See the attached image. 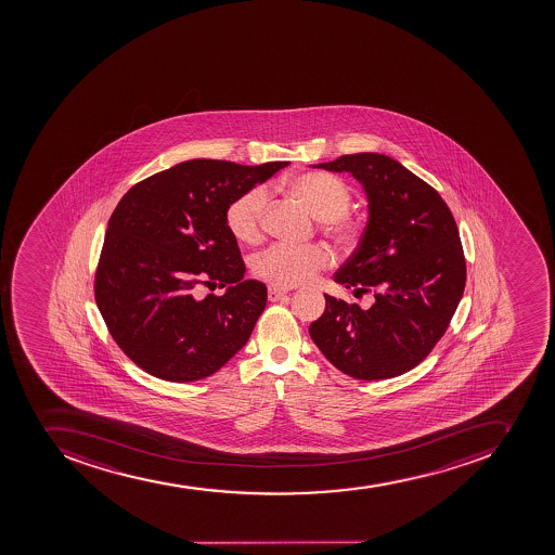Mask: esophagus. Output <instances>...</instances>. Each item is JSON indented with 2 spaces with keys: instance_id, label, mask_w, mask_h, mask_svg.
I'll use <instances>...</instances> for the list:
<instances>
[{
  "instance_id": "34e87169",
  "label": "esophagus",
  "mask_w": 555,
  "mask_h": 555,
  "mask_svg": "<svg viewBox=\"0 0 555 555\" xmlns=\"http://www.w3.org/2000/svg\"><path fill=\"white\" fill-rule=\"evenodd\" d=\"M285 296H287V291L282 289V287H276V285L268 287V298H270V301H279V299L285 298Z\"/></svg>"
}]
</instances>
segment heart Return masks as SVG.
Returning a JSON list of instances; mask_svg holds the SVG:
<instances>
[{
  "label": "heart",
  "instance_id": "b5f03b06",
  "mask_svg": "<svg viewBox=\"0 0 555 555\" xmlns=\"http://www.w3.org/2000/svg\"><path fill=\"white\" fill-rule=\"evenodd\" d=\"M291 195L298 198L315 218L324 220L326 232L339 243H351L359 232V223L349 215L351 188L340 177L326 172H307L287 182ZM268 207L266 188H251L241 193L227 207L229 231L243 243H257L262 236V221ZM330 264V251L324 246L296 248L275 245L254 260V273L280 287L307 284Z\"/></svg>",
  "mask_w": 555,
  "mask_h": 555
}]
</instances>
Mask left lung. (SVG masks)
<instances>
[{"instance_id":"8db88e82","label":"left lung","mask_w":555,"mask_h":555,"mask_svg":"<svg viewBox=\"0 0 555 555\" xmlns=\"http://www.w3.org/2000/svg\"><path fill=\"white\" fill-rule=\"evenodd\" d=\"M349 172L367 196V225L337 284L373 291L369 309L324 295L326 309L310 337L351 378L408 373L446 334L465 291L466 266L456 221L437 190L392 157L340 156L312 165Z\"/></svg>"}]
</instances>
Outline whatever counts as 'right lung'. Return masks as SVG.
I'll return each instance as SVG.
<instances>
[{
    "label": "right lung",
    "instance_id": "obj_1",
    "mask_svg": "<svg viewBox=\"0 0 555 555\" xmlns=\"http://www.w3.org/2000/svg\"><path fill=\"white\" fill-rule=\"evenodd\" d=\"M287 165L190 159L138 182L118 202L95 271V301L138 367L167 382H196L248 343L268 289L243 279L227 207ZM216 281L228 287L223 296H195L196 284Z\"/></svg>",
    "mask_w": 555,
    "mask_h": 555
}]
</instances>
